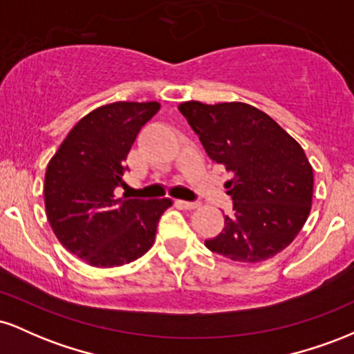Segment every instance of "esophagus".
<instances>
[{"label":"esophagus","mask_w":354,"mask_h":354,"mask_svg":"<svg viewBox=\"0 0 354 354\" xmlns=\"http://www.w3.org/2000/svg\"><path fill=\"white\" fill-rule=\"evenodd\" d=\"M176 205H178V206H181V208H185V209H194V208H198V206H200V203H196V201H183V200H178V201H176Z\"/></svg>","instance_id":"34e87169"}]
</instances>
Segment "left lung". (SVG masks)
Returning <instances> with one entry per match:
<instances>
[{"label":"left lung","mask_w":354,"mask_h":354,"mask_svg":"<svg viewBox=\"0 0 354 354\" xmlns=\"http://www.w3.org/2000/svg\"><path fill=\"white\" fill-rule=\"evenodd\" d=\"M213 161L233 171L226 193L233 214L206 239L213 253L258 263L290 245L306 223L313 200V168L306 154L273 118L246 103L180 106Z\"/></svg>","instance_id":"1"}]
</instances>
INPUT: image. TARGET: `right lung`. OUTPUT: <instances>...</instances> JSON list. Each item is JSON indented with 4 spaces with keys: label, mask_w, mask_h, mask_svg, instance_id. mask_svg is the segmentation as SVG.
I'll return each instance as SVG.
<instances>
[{
    "label": "right lung",
    "mask_w": 354,
    "mask_h": 354,
    "mask_svg": "<svg viewBox=\"0 0 354 354\" xmlns=\"http://www.w3.org/2000/svg\"><path fill=\"white\" fill-rule=\"evenodd\" d=\"M160 103L118 101L93 109L68 133L44 174L46 216L59 243L96 268L141 258L173 201L116 198L126 156Z\"/></svg>",
    "instance_id": "add662e5"
}]
</instances>
